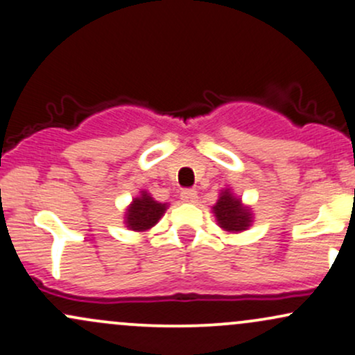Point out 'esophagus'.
Instances as JSON below:
<instances>
[{"label": "esophagus", "mask_w": 355, "mask_h": 355, "mask_svg": "<svg viewBox=\"0 0 355 355\" xmlns=\"http://www.w3.org/2000/svg\"><path fill=\"white\" fill-rule=\"evenodd\" d=\"M181 199L184 202H196L198 201V191L196 189H182Z\"/></svg>", "instance_id": "34e87169"}]
</instances>
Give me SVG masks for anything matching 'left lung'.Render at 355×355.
I'll list each match as a JSON object with an SVG mask.
<instances>
[{
  "mask_svg": "<svg viewBox=\"0 0 355 355\" xmlns=\"http://www.w3.org/2000/svg\"><path fill=\"white\" fill-rule=\"evenodd\" d=\"M218 225L228 233H240L252 226V209L241 202L240 198L234 196L230 189L221 191L220 199L213 206Z\"/></svg>",
  "mask_w": 355,
  "mask_h": 355,
  "instance_id": "8db88e82",
  "label": "left lung"
}]
</instances>
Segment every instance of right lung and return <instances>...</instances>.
I'll return each instance as SVG.
<instances>
[{
  "label": "right lung",
  "mask_w": 355,
  "mask_h": 355,
  "mask_svg": "<svg viewBox=\"0 0 355 355\" xmlns=\"http://www.w3.org/2000/svg\"><path fill=\"white\" fill-rule=\"evenodd\" d=\"M167 205H162L150 196L147 191H141V196L134 198L125 211V225L132 231H147L153 228L166 213Z\"/></svg>",
  "instance_id": "1"
}]
</instances>
